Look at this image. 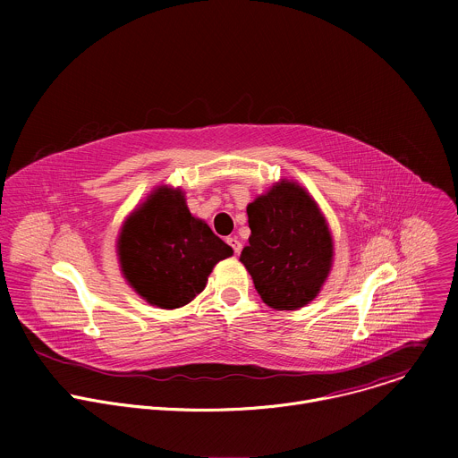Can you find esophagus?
<instances>
[{"label": "esophagus", "instance_id": "1", "mask_svg": "<svg viewBox=\"0 0 458 458\" xmlns=\"http://www.w3.org/2000/svg\"><path fill=\"white\" fill-rule=\"evenodd\" d=\"M228 244L233 248L235 255H239V253H241V250H242V242H241L237 237H228Z\"/></svg>", "mask_w": 458, "mask_h": 458}]
</instances>
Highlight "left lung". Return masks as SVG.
<instances>
[{
  "instance_id": "left-lung-1",
  "label": "left lung",
  "mask_w": 458,
  "mask_h": 458,
  "mask_svg": "<svg viewBox=\"0 0 458 458\" xmlns=\"http://www.w3.org/2000/svg\"><path fill=\"white\" fill-rule=\"evenodd\" d=\"M251 230L241 263L274 310L310 304L334 267V237L310 191L281 179L246 207Z\"/></svg>"
}]
</instances>
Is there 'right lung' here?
<instances>
[{
    "mask_svg": "<svg viewBox=\"0 0 458 458\" xmlns=\"http://www.w3.org/2000/svg\"><path fill=\"white\" fill-rule=\"evenodd\" d=\"M121 274L148 304L174 310L198 297L219 260L233 250L193 217L184 191L156 186L130 214L117 235Z\"/></svg>",
    "mask_w": 458,
    "mask_h": 458,
    "instance_id": "right-lung-1",
    "label": "right lung"
}]
</instances>
